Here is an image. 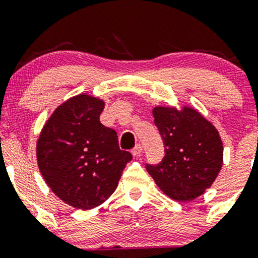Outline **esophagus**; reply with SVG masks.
Here are the masks:
<instances>
[{
    "label": "esophagus",
    "instance_id": "obj_1",
    "mask_svg": "<svg viewBox=\"0 0 258 258\" xmlns=\"http://www.w3.org/2000/svg\"><path fill=\"white\" fill-rule=\"evenodd\" d=\"M142 152H143V147L141 146V144H137L135 148L132 149V155L133 156H139L142 154Z\"/></svg>",
    "mask_w": 258,
    "mask_h": 258
}]
</instances>
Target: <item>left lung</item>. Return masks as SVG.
Listing matches in <instances>:
<instances>
[{
    "mask_svg": "<svg viewBox=\"0 0 258 258\" xmlns=\"http://www.w3.org/2000/svg\"><path fill=\"white\" fill-rule=\"evenodd\" d=\"M154 122L164 141L165 155L147 171L165 194L190 201L211 186L223 162L218 131L197 110L156 106Z\"/></svg>",
    "mask_w": 258,
    "mask_h": 258,
    "instance_id": "8db88e82",
    "label": "left lung"
}]
</instances>
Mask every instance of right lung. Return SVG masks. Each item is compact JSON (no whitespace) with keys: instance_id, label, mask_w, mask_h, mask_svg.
<instances>
[{"instance_id":"right-lung-1","label":"right lung","mask_w":258,"mask_h":258,"mask_svg":"<svg viewBox=\"0 0 258 258\" xmlns=\"http://www.w3.org/2000/svg\"><path fill=\"white\" fill-rule=\"evenodd\" d=\"M104 102L80 94L58 106L41 131L37 162L59 199L90 210L114 193L132 154L121 150L117 133L99 121Z\"/></svg>"}]
</instances>
